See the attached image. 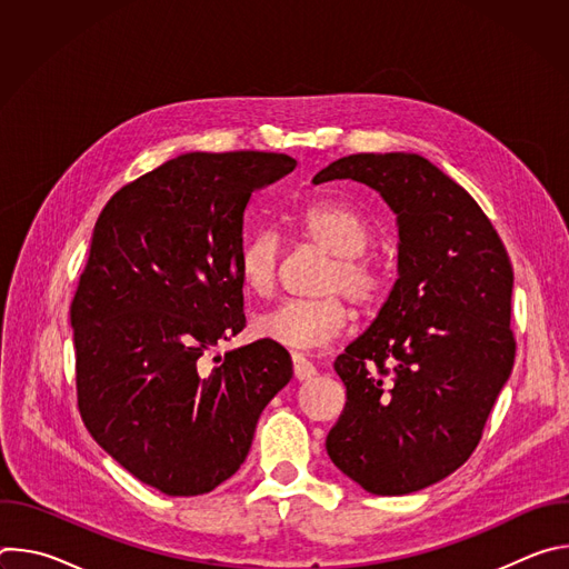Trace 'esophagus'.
<instances>
[{
    "mask_svg": "<svg viewBox=\"0 0 569 569\" xmlns=\"http://www.w3.org/2000/svg\"><path fill=\"white\" fill-rule=\"evenodd\" d=\"M292 369H295L297 380H310L317 373L315 365L303 353H297V351L292 353Z\"/></svg>",
    "mask_w": 569,
    "mask_h": 569,
    "instance_id": "obj_1",
    "label": "esophagus"
}]
</instances>
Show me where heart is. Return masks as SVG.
I'll return each instance as SVG.
<instances>
[{
  "label": "heart",
  "instance_id": "1",
  "mask_svg": "<svg viewBox=\"0 0 569 569\" xmlns=\"http://www.w3.org/2000/svg\"><path fill=\"white\" fill-rule=\"evenodd\" d=\"M301 236L321 252L331 254L317 290L319 299H286L261 312L252 321L257 338L288 349H312L331 342L345 331L351 308L349 297L360 310H376L389 286L385 261L369 252L371 222L353 207L340 202H310L295 216ZM281 238L272 227H261L236 259L242 288L257 297H270L281 270Z\"/></svg>",
  "mask_w": 569,
  "mask_h": 569
}]
</instances>
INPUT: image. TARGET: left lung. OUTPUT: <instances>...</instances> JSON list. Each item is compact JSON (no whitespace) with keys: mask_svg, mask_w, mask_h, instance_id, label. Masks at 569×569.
Wrapping results in <instances>:
<instances>
[{"mask_svg":"<svg viewBox=\"0 0 569 569\" xmlns=\"http://www.w3.org/2000/svg\"><path fill=\"white\" fill-rule=\"evenodd\" d=\"M356 180L398 216V279L371 327L336 360L347 402L331 461L373 496H405L477 448L513 358V268L455 180L415 152H360L312 182Z\"/></svg>","mask_w":569,"mask_h":569,"instance_id":"obj_1","label":"left lung"}]
</instances>
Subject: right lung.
I'll return each mask as SVG.
<instances>
[{
    "label": "right lung",
    "instance_id": "obj_1",
    "mask_svg": "<svg viewBox=\"0 0 569 569\" xmlns=\"http://www.w3.org/2000/svg\"><path fill=\"white\" fill-rule=\"evenodd\" d=\"M283 152H187L103 207L71 299L78 412L94 441L152 489L213 491L246 461L290 353L257 340L200 358L246 329L236 259L257 189L295 171Z\"/></svg>",
    "mask_w": 569,
    "mask_h": 569
}]
</instances>
